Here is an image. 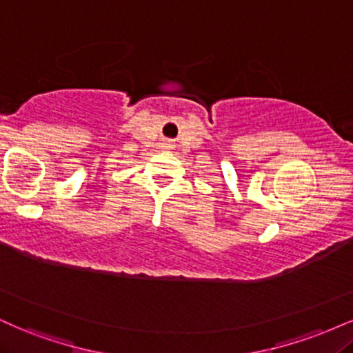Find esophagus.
I'll return each mask as SVG.
<instances>
[{
    "label": "esophagus",
    "instance_id": "1",
    "mask_svg": "<svg viewBox=\"0 0 353 353\" xmlns=\"http://www.w3.org/2000/svg\"><path fill=\"white\" fill-rule=\"evenodd\" d=\"M164 148H165V149H171L172 144H171V143H164Z\"/></svg>",
    "mask_w": 353,
    "mask_h": 353
}]
</instances>
